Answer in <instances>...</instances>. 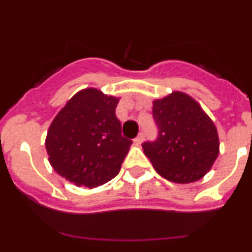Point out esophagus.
<instances>
[{
  "instance_id": "esophagus-1",
  "label": "esophagus",
  "mask_w": 252,
  "mask_h": 252,
  "mask_svg": "<svg viewBox=\"0 0 252 252\" xmlns=\"http://www.w3.org/2000/svg\"><path fill=\"white\" fill-rule=\"evenodd\" d=\"M142 140H144V133H139V135L134 139V142L139 145V144H141Z\"/></svg>"
}]
</instances>
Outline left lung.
<instances>
[{
    "instance_id": "1",
    "label": "left lung",
    "mask_w": 252,
    "mask_h": 252,
    "mask_svg": "<svg viewBox=\"0 0 252 252\" xmlns=\"http://www.w3.org/2000/svg\"><path fill=\"white\" fill-rule=\"evenodd\" d=\"M157 138L142 142L159 175L174 183L201 179L220 152L217 129L199 103L183 93L156 100L152 107Z\"/></svg>"
}]
</instances>
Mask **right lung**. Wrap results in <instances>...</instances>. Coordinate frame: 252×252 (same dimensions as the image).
Masks as SVG:
<instances>
[{
  "label": "right lung",
  "instance_id": "1",
  "mask_svg": "<svg viewBox=\"0 0 252 252\" xmlns=\"http://www.w3.org/2000/svg\"><path fill=\"white\" fill-rule=\"evenodd\" d=\"M117 103L113 96L85 89L60 111L45 142L58 174L79 187L96 188L119 173L131 140L122 135Z\"/></svg>",
  "mask_w": 252,
  "mask_h": 252
}]
</instances>
